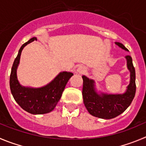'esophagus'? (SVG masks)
Instances as JSON below:
<instances>
[{"instance_id":"1","label":"esophagus","mask_w":146,"mask_h":146,"mask_svg":"<svg viewBox=\"0 0 146 146\" xmlns=\"http://www.w3.org/2000/svg\"><path fill=\"white\" fill-rule=\"evenodd\" d=\"M86 68L84 66H79L77 69V73L79 74H83L86 72Z\"/></svg>"}]
</instances>
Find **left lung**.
I'll list each match as a JSON object with an SVG mask.
<instances>
[{"label": "left lung", "instance_id": "8db88e82", "mask_svg": "<svg viewBox=\"0 0 146 146\" xmlns=\"http://www.w3.org/2000/svg\"><path fill=\"white\" fill-rule=\"evenodd\" d=\"M115 44L122 50H129L120 42ZM127 67L130 71V84L123 94H107L96 89L94 80L83 76L82 95L86 108L90 114L102 119H112L122 114L130 105L136 91L135 70L130 55L125 56Z\"/></svg>", "mask_w": 146, "mask_h": 146}]
</instances>
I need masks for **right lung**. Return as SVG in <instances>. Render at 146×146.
<instances>
[{
  "mask_svg": "<svg viewBox=\"0 0 146 146\" xmlns=\"http://www.w3.org/2000/svg\"><path fill=\"white\" fill-rule=\"evenodd\" d=\"M36 39V37H32L19 50L11 72L10 88L15 101L23 110L32 114H42L50 112L56 107L67 83L73 73L60 72L49 84L39 88L24 86L20 84L17 78V68L21 52L25 46Z\"/></svg>",
  "mask_w": 146,
  "mask_h": 146,
  "instance_id": "obj_1",
  "label": "right lung"
}]
</instances>
